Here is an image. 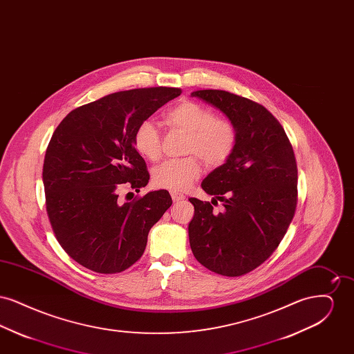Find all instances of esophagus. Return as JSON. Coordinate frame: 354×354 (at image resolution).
Segmentation results:
<instances>
[{
    "label": "esophagus",
    "instance_id": "esophagus-1",
    "mask_svg": "<svg viewBox=\"0 0 354 354\" xmlns=\"http://www.w3.org/2000/svg\"><path fill=\"white\" fill-rule=\"evenodd\" d=\"M171 198H172L174 203L183 202L185 199V195L178 194V192H171Z\"/></svg>",
    "mask_w": 354,
    "mask_h": 354
}]
</instances>
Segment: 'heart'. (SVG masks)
Returning <instances> with one entry per match:
<instances>
[{
  "mask_svg": "<svg viewBox=\"0 0 354 354\" xmlns=\"http://www.w3.org/2000/svg\"><path fill=\"white\" fill-rule=\"evenodd\" d=\"M171 127L188 134L185 153L198 155L209 167L223 166L235 151L236 127L227 119L196 102H180L166 114ZM134 147L143 158L158 160L162 155V140L151 120H143L135 130ZM201 165L195 156L171 159L152 169V182L159 188L185 191L201 176Z\"/></svg>",
  "mask_w": 354,
  "mask_h": 354,
  "instance_id": "1",
  "label": "heart"
}]
</instances>
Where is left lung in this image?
<instances>
[{"label": "left lung", "instance_id": "1", "mask_svg": "<svg viewBox=\"0 0 354 354\" xmlns=\"http://www.w3.org/2000/svg\"><path fill=\"white\" fill-rule=\"evenodd\" d=\"M220 110L234 124L237 143L231 158L204 178L202 188L222 203L191 198L188 224L196 260L223 276L257 268L279 247L297 205V165L284 129L270 111L223 90L191 93Z\"/></svg>", "mask_w": 354, "mask_h": 354}]
</instances>
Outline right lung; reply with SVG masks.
<instances>
[{"mask_svg":"<svg viewBox=\"0 0 354 354\" xmlns=\"http://www.w3.org/2000/svg\"><path fill=\"white\" fill-rule=\"evenodd\" d=\"M180 93L175 87L114 93L70 111L55 129L42 171L46 211L58 243L84 268L117 273L131 267L171 207L166 189L124 203L118 192L123 185L139 192L149 183L135 130Z\"/></svg>","mask_w":354,"mask_h":354,"instance_id":"add662e5","label":"right lung"}]
</instances>
